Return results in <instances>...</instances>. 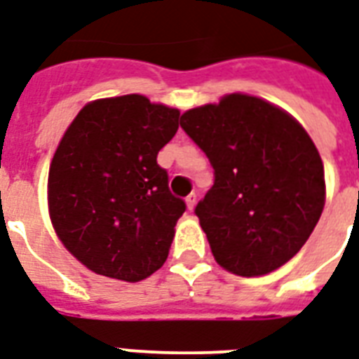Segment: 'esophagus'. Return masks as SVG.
Masks as SVG:
<instances>
[{
    "mask_svg": "<svg viewBox=\"0 0 359 359\" xmlns=\"http://www.w3.org/2000/svg\"><path fill=\"white\" fill-rule=\"evenodd\" d=\"M196 203H198V196H196V194L191 191L190 196L186 198V207H188V210H191L194 207H196Z\"/></svg>",
    "mask_w": 359,
    "mask_h": 359,
    "instance_id": "esophagus-1",
    "label": "esophagus"
}]
</instances>
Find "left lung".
<instances>
[{
	"label": "left lung",
	"mask_w": 359,
	"mask_h": 359,
	"mask_svg": "<svg viewBox=\"0 0 359 359\" xmlns=\"http://www.w3.org/2000/svg\"><path fill=\"white\" fill-rule=\"evenodd\" d=\"M180 128L203 150L215 184L196 207L224 269L259 277L299 252L324 210V163L303 126L254 95L190 109Z\"/></svg>",
	"instance_id": "left-lung-1"
}]
</instances>
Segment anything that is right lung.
<instances>
[{"instance_id": "obj_1", "label": "right lung", "mask_w": 359, "mask_h": 359, "mask_svg": "<svg viewBox=\"0 0 359 359\" xmlns=\"http://www.w3.org/2000/svg\"><path fill=\"white\" fill-rule=\"evenodd\" d=\"M179 116L144 95L107 97L82 107L62 137L48 212L65 248L97 275L137 283L168 259L186 203L156 158Z\"/></svg>"}]
</instances>
